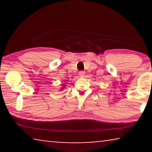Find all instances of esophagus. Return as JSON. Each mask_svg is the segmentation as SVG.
Segmentation results:
<instances>
[{"label": "esophagus", "mask_w": 152, "mask_h": 152, "mask_svg": "<svg viewBox=\"0 0 152 152\" xmlns=\"http://www.w3.org/2000/svg\"><path fill=\"white\" fill-rule=\"evenodd\" d=\"M84 75H85V72H84L80 71L79 72V76H80V77H81V78H82V77H84Z\"/></svg>", "instance_id": "esophagus-1"}]
</instances>
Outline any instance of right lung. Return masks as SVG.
<instances>
[{
	"mask_svg": "<svg viewBox=\"0 0 152 152\" xmlns=\"http://www.w3.org/2000/svg\"><path fill=\"white\" fill-rule=\"evenodd\" d=\"M65 86H66V85H64V86H62L63 87L60 89V91H61V90H63V88H64V87H65Z\"/></svg>",
	"mask_w": 152,
	"mask_h": 152,
	"instance_id": "add662e5",
	"label": "right lung"
}]
</instances>
